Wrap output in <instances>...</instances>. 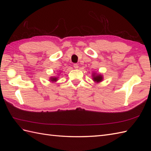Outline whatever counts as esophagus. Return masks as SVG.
Listing matches in <instances>:
<instances>
[{
  "mask_svg": "<svg viewBox=\"0 0 151 151\" xmlns=\"http://www.w3.org/2000/svg\"><path fill=\"white\" fill-rule=\"evenodd\" d=\"M73 67H74V68L76 69L78 68V64H77V63H74Z\"/></svg>",
  "mask_w": 151,
  "mask_h": 151,
  "instance_id": "1",
  "label": "esophagus"
}]
</instances>
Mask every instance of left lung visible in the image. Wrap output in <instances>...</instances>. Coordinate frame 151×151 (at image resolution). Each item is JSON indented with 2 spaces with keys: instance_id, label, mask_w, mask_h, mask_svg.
Returning <instances> with one entry per match:
<instances>
[{
  "instance_id": "8db88e82",
  "label": "left lung",
  "mask_w": 151,
  "mask_h": 151,
  "mask_svg": "<svg viewBox=\"0 0 151 151\" xmlns=\"http://www.w3.org/2000/svg\"><path fill=\"white\" fill-rule=\"evenodd\" d=\"M92 77H93V81L94 82L99 83L101 82L102 80H103V76H102V75L99 73H93L92 75Z\"/></svg>"
}]
</instances>
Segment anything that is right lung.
<instances>
[{
    "label": "right lung",
    "instance_id": "add662e5",
    "mask_svg": "<svg viewBox=\"0 0 151 151\" xmlns=\"http://www.w3.org/2000/svg\"><path fill=\"white\" fill-rule=\"evenodd\" d=\"M50 81L52 82H56L58 81V77H51L50 78Z\"/></svg>",
    "mask_w": 151,
    "mask_h": 151
}]
</instances>
